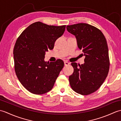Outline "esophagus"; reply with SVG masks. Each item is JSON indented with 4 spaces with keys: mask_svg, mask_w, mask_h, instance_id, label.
Wrapping results in <instances>:
<instances>
[{
    "mask_svg": "<svg viewBox=\"0 0 121 121\" xmlns=\"http://www.w3.org/2000/svg\"><path fill=\"white\" fill-rule=\"evenodd\" d=\"M69 65H70V63L68 62V61H65V66H68Z\"/></svg>",
    "mask_w": 121,
    "mask_h": 121,
    "instance_id": "34e87169",
    "label": "esophagus"
}]
</instances>
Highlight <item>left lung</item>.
Masks as SVG:
<instances>
[{
	"instance_id": "8db88e82",
	"label": "left lung",
	"mask_w": 121,
	"mask_h": 121,
	"mask_svg": "<svg viewBox=\"0 0 121 121\" xmlns=\"http://www.w3.org/2000/svg\"><path fill=\"white\" fill-rule=\"evenodd\" d=\"M66 29L75 36L78 47L85 56L84 65L71 63L74 72L69 76L70 86L74 91L82 95L93 93L102 85L109 71L106 38L99 29L88 24L68 25Z\"/></svg>"
}]
</instances>
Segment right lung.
Masks as SVG:
<instances>
[{
	"instance_id": "1",
	"label": "right lung",
	"mask_w": 121,
	"mask_h": 121,
	"mask_svg": "<svg viewBox=\"0 0 121 121\" xmlns=\"http://www.w3.org/2000/svg\"><path fill=\"white\" fill-rule=\"evenodd\" d=\"M65 26L36 22L17 38L13 49L14 70L20 83L31 93L42 95L53 88L64 62L61 59L45 62V52L53 48L55 41L63 35Z\"/></svg>"
}]
</instances>
